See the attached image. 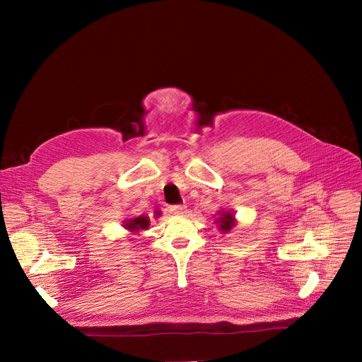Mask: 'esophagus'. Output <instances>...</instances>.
<instances>
[{
  "instance_id": "34e87169",
  "label": "esophagus",
  "mask_w": 362,
  "mask_h": 362,
  "mask_svg": "<svg viewBox=\"0 0 362 362\" xmlns=\"http://www.w3.org/2000/svg\"><path fill=\"white\" fill-rule=\"evenodd\" d=\"M169 211L173 214H182L185 211V206L184 205H170Z\"/></svg>"
}]
</instances>
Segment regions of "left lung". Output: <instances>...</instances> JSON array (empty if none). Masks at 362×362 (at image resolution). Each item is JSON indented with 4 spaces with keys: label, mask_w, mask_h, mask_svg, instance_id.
Wrapping results in <instances>:
<instances>
[{
    "label": "left lung",
    "mask_w": 362,
    "mask_h": 362,
    "mask_svg": "<svg viewBox=\"0 0 362 362\" xmlns=\"http://www.w3.org/2000/svg\"><path fill=\"white\" fill-rule=\"evenodd\" d=\"M218 214H221V217H218L217 222H216V223H218V228H221L223 233L231 231V229L235 225L234 214L231 211H221Z\"/></svg>",
    "instance_id": "obj_1"
}]
</instances>
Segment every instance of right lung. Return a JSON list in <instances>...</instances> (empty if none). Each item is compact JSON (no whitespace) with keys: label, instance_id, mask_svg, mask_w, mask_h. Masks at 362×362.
I'll use <instances>...</instances> for the list:
<instances>
[{"label":"right lung","instance_id":"obj_1","mask_svg":"<svg viewBox=\"0 0 362 362\" xmlns=\"http://www.w3.org/2000/svg\"><path fill=\"white\" fill-rule=\"evenodd\" d=\"M124 226L129 233H139L141 229H146L149 226V217L139 216L136 218H129V221L124 222Z\"/></svg>","mask_w":362,"mask_h":362}]
</instances>
